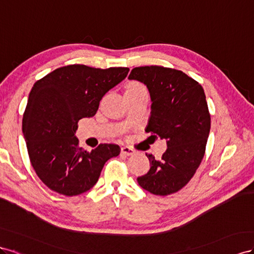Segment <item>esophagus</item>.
<instances>
[{"label":"esophagus","instance_id":"obj_1","mask_svg":"<svg viewBox=\"0 0 254 254\" xmlns=\"http://www.w3.org/2000/svg\"><path fill=\"white\" fill-rule=\"evenodd\" d=\"M134 153H135V151H134L132 148L127 147V146L121 148V154H122V155L129 156V155H133Z\"/></svg>","mask_w":254,"mask_h":254}]
</instances>
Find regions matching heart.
<instances>
[{
  "label": "heart",
  "mask_w": 254,
  "mask_h": 254,
  "mask_svg": "<svg viewBox=\"0 0 254 254\" xmlns=\"http://www.w3.org/2000/svg\"><path fill=\"white\" fill-rule=\"evenodd\" d=\"M126 92H131V93H138V92H148L146 86L142 85L141 83L133 81L129 82L127 85V91Z\"/></svg>",
  "instance_id": "b5f03b06"
}]
</instances>
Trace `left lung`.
Segmentation results:
<instances>
[{"label":"left lung","mask_w":254,"mask_h":254,"mask_svg":"<svg viewBox=\"0 0 254 254\" xmlns=\"http://www.w3.org/2000/svg\"><path fill=\"white\" fill-rule=\"evenodd\" d=\"M129 79L147 85L152 101L147 133L167 139V150L150 161L137 182L149 192L168 195L190 182L205 153L211 115L202 86L184 72L162 66L134 68Z\"/></svg>","instance_id":"left-lung-1"}]
</instances>
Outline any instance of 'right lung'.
Masks as SVG:
<instances>
[{"mask_svg": "<svg viewBox=\"0 0 254 254\" xmlns=\"http://www.w3.org/2000/svg\"><path fill=\"white\" fill-rule=\"evenodd\" d=\"M128 68L85 64L57 68L38 79L28 96L22 132L36 175L51 190L77 195L93 187L117 144L100 143L90 152L78 146L77 122L96 115L101 99L128 73Z\"/></svg>", "mask_w": 254, "mask_h": 254, "instance_id": "1", "label": "right lung"}]
</instances>
